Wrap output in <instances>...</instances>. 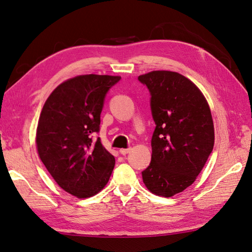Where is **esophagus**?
Returning a JSON list of instances; mask_svg holds the SVG:
<instances>
[{
  "instance_id": "1",
  "label": "esophagus",
  "mask_w": 252,
  "mask_h": 252,
  "mask_svg": "<svg viewBox=\"0 0 252 252\" xmlns=\"http://www.w3.org/2000/svg\"><path fill=\"white\" fill-rule=\"evenodd\" d=\"M130 151H131V148H121L120 154L121 155H126L127 153H130Z\"/></svg>"
}]
</instances>
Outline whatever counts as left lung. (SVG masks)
I'll return each instance as SVG.
<instances>
[{
	"instance_id": "left-lung-1",
	"label": "left lung",
	"mask_w": 252,
	"mask_h": 252,
	"mask_svg": "<svg viewBox=\"0 0 252 252\" xmlns=\"http://www.w3.org/2000/svg\"><path fill=\"white\" fill-rule=\"evenodd\" d=\"M152 95L156 129L152 161L142 172L147 189L172 197L190 186L215 145V126L208 101L189 79L179 72L154 70L141 74Z\"/></svg>"
}]
</instances>
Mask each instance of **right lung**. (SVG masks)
Segmentation results:
<instances>
[{"label":"right lung","mask_w":252,"mask_h":252,"mask_svg":"<svg viewBox=\"0 0 252 252\" xmlns=\"http://www.w3.org/2000/svg\"><path fill=\"white\" fill-rule=\"evenodd\" d=\"M121 77L81 74L66 80L44 103L37 122V155L58 186L78 198L92 197L108 183L115 157L98 132L104 98Z\"/></svg>","instance_id":"add662e5"}]
</instances>
